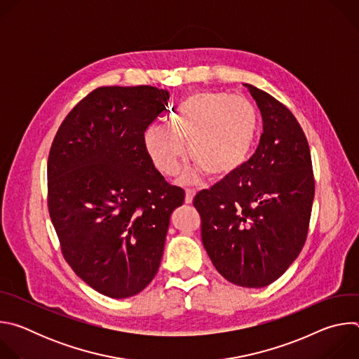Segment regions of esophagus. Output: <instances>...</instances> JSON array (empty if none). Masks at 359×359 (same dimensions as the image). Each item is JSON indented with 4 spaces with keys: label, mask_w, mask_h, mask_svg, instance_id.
<instances>
[{
    "label": "esophagus",
    "mask_w": 359,
    "mask_h": 359,
    "mask_svg": "<svg viewBox=\"0 0 359 359\" xmlns=\"http://www.w3.org/2000/svg\"><path fill=\"white\" fill-rule=\"evenodd\" d=\"M194 196H196V190H193V189H187V190H186L184 203H186V204H191V203H193V198H194Z\"/></svg>",
    "instance_id": "obj_1"
}]
</instances>
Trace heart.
<instances>
[{
  "label": "heart",
  "mask_w": 359,
  "mask_h": 359,
  "mask_svg": "<svg viewBox=\"0 0 359 359\" xmlns=\"http://www.w3.org/2000/svg\"><path fill=\"white\" fill-rule=\"evenodd\" d=\"M259 129V114L243 96L198 92L183 97L166 118V126L151 125L143 143L155 168L173 176L187 155L196 163L183 175L193 182L209 173L222 179L237 172L248 158Z\"/></svg>",
  "instance_id": "heart-1"
}]
</instances>
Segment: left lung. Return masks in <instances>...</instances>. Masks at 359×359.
Listing matches in <instances>:
<instances>
[{"label": "left lung", "mask_w": 359, "mask_h": 359, "mask_svg": "<svg viewBox=\"0 0 359 359\" xmlns=\"http://www.w3.org/2000/svg\"><path fill=\"white\" fill-rule=\"evenodd\" d=\"M244 86L263 118L259 147L193 204L216 270L236 285L260 288L281 277L302 250L316 184L310 146L294 115L267 92Z\"/></svg>", "instance_id": "left-lung-1"}]
</instances>
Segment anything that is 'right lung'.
<instances>
[{
    "mask_svg": "<svg viewBox=\"0 0 359 359\" xmlns=\"http://www.w3.org/2000/svg\"><path fill=\"white\" fill-rule=\"evenodd\" d=\"M155 86H102L60 126L48 209L67 263L95 291L128 298L155 278L184 191L151 163L143 133L168 107Z\"/></svg>",
    "mask_w": 359,
    "mask_h": 359,
    "instance_id": "right-lung-1",
    "label": "right lung"
}]
</instances>
